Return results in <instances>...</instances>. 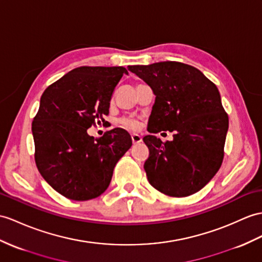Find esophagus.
<instances>
[{
    "label": "esophagus",
    "mask_w": 262,
    "mask_h": 262,
    "mask_svg": "<svg viewBox=\"0 0 262 262\" xmlns=\"http://www.w3.org/2000/svg\"><path fill=\"white\" fill-rule=\"evenodd\" d=\"M131 139H132L133 144H137V143H140V142L142 141L141 136L138 135V133H132V135H131Z\"/></svg>",
    "instance_id": "obj_1"
}]
</instances>
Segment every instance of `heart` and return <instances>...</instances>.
Here are the masks:
<instances>
[{
	"instance_id": "1",
	"label": "heart",
	"mask_w": 262,
	"mask_h": 262,
	"mask_svg": "<svg viewBox=\"0 0 262 262\" xmlns=\"http://www.w3.org/2000/svg\"><path fill=\"white\" fill-rule=\"evenodd\" d=\"M119 124H121L122 126L126 127V129H130V130H138L140 123L139 121L136 120L135 118H131V117H123L119 120Z\"/></svg>"
}]
</instances>
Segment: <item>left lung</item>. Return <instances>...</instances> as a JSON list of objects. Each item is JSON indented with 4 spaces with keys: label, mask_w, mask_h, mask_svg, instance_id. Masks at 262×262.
Returning a JSON list of instances; mask_svg holds the SVG:
<instances>
[{
    "label": "left lung",
    "mask_w": 262,
    "mask_h": 262,
    "mask_svg": "<svg viewBox=\"0 0 262 262\" xmlns=\"http://www.w3.org/2000/svg\"><path fill=\"white\" fill-rule=\"evenodd\" d=\"M127 70L156 95L148 131L174 132L172 141L145 136L144 162L151 186L170 196H188L201 190L218 172L229 127L218 88L200 70L165 61Z\"/></svg>",
    "instance_id": "left-lung-1"
}]
</instances>
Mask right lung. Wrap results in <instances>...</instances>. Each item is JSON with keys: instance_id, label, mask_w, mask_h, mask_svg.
I'll list each match as a JSON object with an SVG mask.
<instances>
[{"instance_id": "right-lung-1", "label": "right lung", "mask_w": 262, "mask_h": 262, "mask_svg": "<svg viewBox=\"0 0 262 262\" xmlns=\"http://www.w3.org/2000/svg\"><path fill=\"white\" fill-rule=\"evenodd\" d=\"M123 67H80L46 89L32 122L35 163L43 179L68 199L85 201L109 187L113 169L131 148L116 127L94 139L91 125L104 122Z\"/></svg>"}]
</instances>
